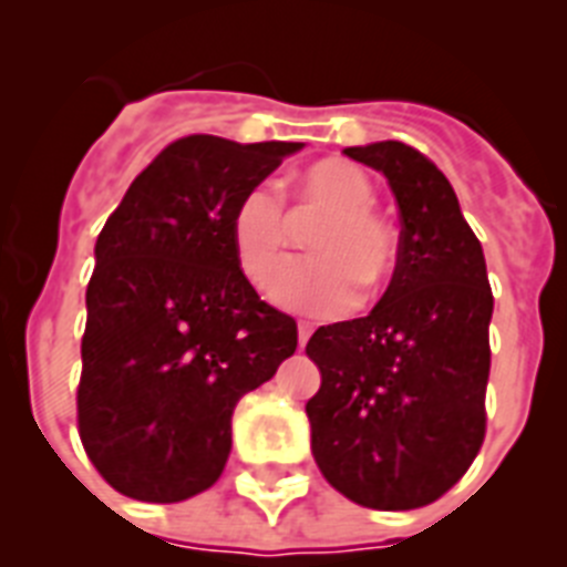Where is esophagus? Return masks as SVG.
<instances>
[{
	"label": "esophagus",
	"mask_w": 567,
	"mask_h": 567,
	"mask_svg": "<svg viewBox=\"0 0 567 567\" xmlns=\"http://www.w3.org/2000/svg\"><path fill=\"white\" fill-rule=\"evenodd\" d=\"M309 336H312V327H309V323H298V347H307V341H309Z\"/></svg>",
	"instance_id": "34e87169"
}]
</instances>
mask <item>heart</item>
<instances>
[{
    "label": "heart",
    "instance_id": "b5f03b06",
    "mask_svg": "<svg viewBox=\"0 0 567 567\" xmlns=\"http://www.w3.org/2000/svg\"><path fill=\"white\" fill-rule=\"evenodd\" d=\"M301 206L323 212L309 231L316 255L287 260L269 280L280 309L332 318L355 307L358 284L375 289L393 272L399 244L384 217L375 215L370 177L347 159H321L295 181ZM237 264L251 280H266L287 246V217L269 186H251L235 203L229 220Z\"/></svg>",
    "mask_w": 567,
    "mask_h": 567
}]
</instances>
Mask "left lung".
Here are the masks:
<instances>
[{
    "instance_id": "obj_1",
    "label": "left lung",
    "mask_w": 567,
    "mask_h": 567,
    "mask_svg": "<svg viewBox=\"0 0 567 567\" xmlns=\"http://www.w3.org/2000/svg\"><path fill=\"white\" fill-rule=\"evenodd\" d=\"M343 154L375 168L401 215L399 258L367 318L318 327L307 355L312 456L355 505L413 511L456 485L485 442L493 292L485 251L439 168L399 140Z\"/></svg>"
}]
</instances>
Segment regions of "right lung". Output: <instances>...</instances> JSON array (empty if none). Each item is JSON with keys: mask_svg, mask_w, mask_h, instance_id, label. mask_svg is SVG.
<instances>
[{"mask_svg": "<svg viewBox=\"0 0 567 567\" xmlns=\"http://www.w3.org/2000/svg\"><path fill=\"white\" fill-rule=\"evenodd\" d=\"M303 143L192 134L134 177L94 246L76 422L114 491L183 502L220 478L231 413L298 347L260 301L231 246L244 192Z\"/></svg>", "mask_w": 567, "mask_h": 567, "instance_id": "right-lung-1", "label": "right lung"}]
</instances>
